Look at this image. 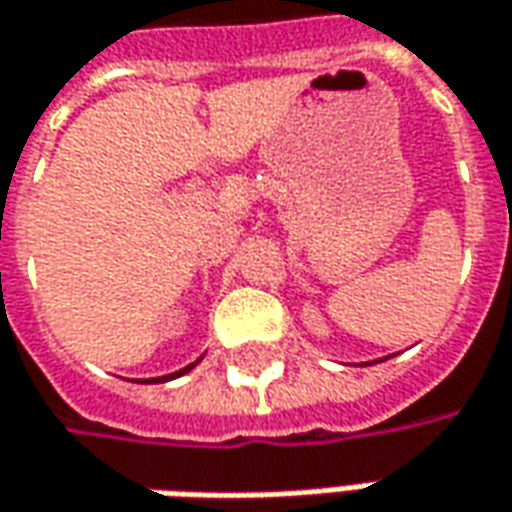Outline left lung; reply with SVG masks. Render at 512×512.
Masks as SVG:
<instances>
[{"label":"left lung","mask_w":512,"mask_h":512,"mask_svg":"<svg viewBox=\"0 0 512 512\" xmlns=\"http://www.w3.org/2000/svg\"><path fill=\"white\" fill-rule=\"evenodd\" d=\"M378 361H384V358H378ZM378 361H375V364H378Z\"/></svg>","instance_id":"1"}]
</instances>
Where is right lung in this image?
Listing matches in <instances>:
<instances>
[{
  "mask_svg": "<svg viewBox=\"0 0 512 512\" xmlns=\"http://www.w3.org/2000/svg\"><path fill=\"white\" fill-rule=\"evenodd\" d=\"M204 358V356H201ZM201 358H196V361H193V364H187V367H182V370H176V373H170V375H159V378H142V381H145V384H165V381H173V378H179V375H184V373H190V370H193V367H196L198 361H201Z\"/></svg>",
  "mask_w": 512,
  "mask_h": 512,
  "instance_id": "obj_1",
  "label": "right lung"
}]
</instances>
